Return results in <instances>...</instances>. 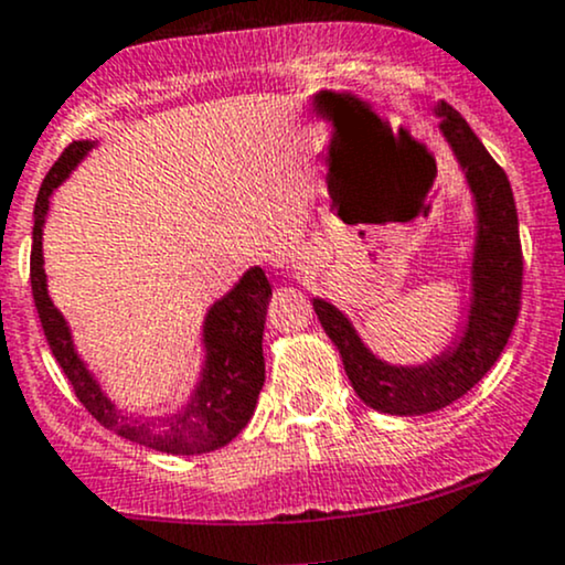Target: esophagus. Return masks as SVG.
I'll list each match as a JSON object with an SVG mask.
<instances>
[{
	"instance_id": "esophagus-1",
	"label": "esophagus",
	"mask_w": 565,
	"mask_h": 565,
	"mask_svg": "<svg viewBox=\"0 0 565 565\" xmlns=\"http://www.w3.org/2000/svg\"><path fill=\"white\" fill-rule=\"evenodd\" d=\"M291 268H295V276H305V274H310V270H313V260H310L308 255H302V257H297Z\"/></svg>"
}]
</instances>
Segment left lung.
Listing matches in <instances>:
<instances>
[{
    "label": "left lung",
    "instance_id": "8db88e82",
    "mask_svg": "<svg viewBox=\"0 0 565 565\" xmlns=\"http://www.w3.org/2000/svg\"><path fill=\"white\" fill-rule=\"evenodd\" d=\"M440 132L451 146L476 199L478 236L472 252V297L462 337L419 366L380 361L332 302L313 300L323 332L340 350L342 366L366 406L398 417H417L462 398L494 366L518 321L523 291V252L508 174L491 159L468 121L440 100Z\"/></svg>",
    "mask_w": 565,
    "mask_h": 565
}]
</instances>
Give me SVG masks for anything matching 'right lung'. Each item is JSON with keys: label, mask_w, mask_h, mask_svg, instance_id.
Returning <instances> with one entry per match:
<instances>
[{"label": "right lung", "mask_w": 565, "mask_h": 565, "mask_svg": "<svg viewBox=\"0 0 565 565\" xmlns=\"http://www.w3.org/2000/svg\"><path fill=\"white\" fill-rule=\"evenodd\" d=\"M93 140H74L53 170L47 172L34 204V244H31V291L39 321H42L47 345L61 364L76 398L84 408L116 436L164 454H206L231 444L249 423L257 406V395L265 382L263 329L265 310L270 300V284L263 268H249L242 281L223 300L210 308L204 319L206 361L201 380L191 401L164 417H142V414L121 412L100 391L97 380L76 355L71 329L61 310L47 295L42 257V228L50 210V196L68 178L79 161L87 157Z\"/></svg>", "instance_id": "obj_1"}]
</instances>
